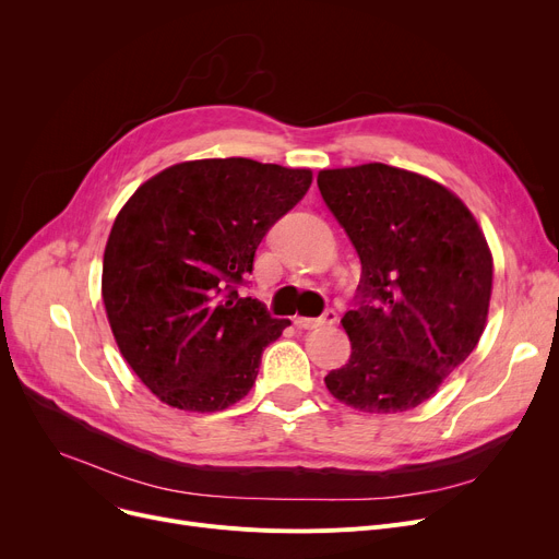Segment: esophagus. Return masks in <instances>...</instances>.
<instances>
[{"instance_id":"34e87169","label":"esophagus","mask_w":559,"mask_h":559,"mask_svg":"<svg viewBox=\"0 0 559 559\" xmlns=\"http://www.w3.org/2000/svg\"><path fill=\"white\" fill-rule=\"evenodd\" d=\"M292 321H295V326H299V329H317V326L335 324L337 312L335 310H326L321 317H301V314H297Z\"/></svg>"}]
</instances>
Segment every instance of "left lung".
<instances>
[{
  "label": "left lung",
  "instance_id": "8db88e82",
  "mask_svg": "<svg viewBox=\"0 0 559 559\" xmlns=\"http://www.w3.org/2000/svg\"><path fill=\"white\" fill-rule=\"evenodd\" d=\"M317 186L362 264L358 306L342 319L350 358L324 383L362 413H405L476 348L491 251L466 205L421 174L367 163L321 169Z\"/></svg>",
  "mask_w": 559,
  "mask_h": 559
}]
</instances>
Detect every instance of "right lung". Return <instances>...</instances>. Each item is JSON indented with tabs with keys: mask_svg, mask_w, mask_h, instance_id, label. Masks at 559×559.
I'll use <instances>...</instances> for the list:
<instances>
[{
	"mask_svg": "<svg viewBox=\"0 0 559 559\" xmlns=\"http://www.w3.org/2000/svg\"><path fill=\"white\" fill-rule=\"evenodd\" d=\"M310 169L251 158L171 165L110 228L102 297L120 354L163 403L219 413L249 394L289 319L238 285L267 230L304 199Z\"/></svg>",
	"mask_w": 559,
	"mask_h": 559,
	"instance_id": "1",
	"label": "right lung"
}]
</instances>
